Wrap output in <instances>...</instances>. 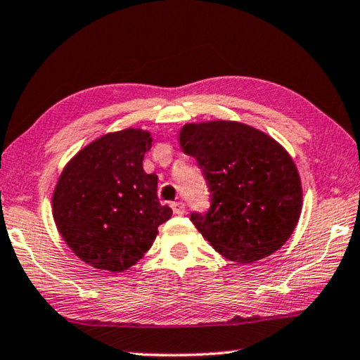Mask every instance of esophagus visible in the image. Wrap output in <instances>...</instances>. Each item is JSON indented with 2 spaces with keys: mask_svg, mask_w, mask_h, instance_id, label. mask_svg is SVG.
<instances>
[{
  "mask_svg": "<svg viewBox=\"0 0 360 360\" xmlns=\"http://www.w3.org/2000/svg\"><path fill=\"white\" fill-rule=\"evenodd\" d=\"M172 208H173V211H174V214H178V216H182V214H184V212H186V205L181 203V202L173 203Z\"/></svg>",
  "mask_w": 360,
  "mask_h": 360,
  "instance_id": "obj_1",
  "label": "esophagus"
}]
</instances>
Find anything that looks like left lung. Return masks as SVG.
Masks as SVG:
<instances>
[{
  "mask_svg": "<svg viewBox=\"0 0 360 360\" xmlns=\"http://www.w3.org/2000/svg\"><path fill=\"white\" fill-rule=\"evenodd\" d=\"M179 146L202 168L211 192L191 221L225 259L252 264L290 238L302 212V181L276 139L235 120L186 124Z\"/></svg>",
  "mask_w": 360,
  "mask_h": 360,
  "instance_id": "8db88e82",
  "label": "left lung"
}]
</instances>
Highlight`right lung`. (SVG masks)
Wrapping results in <instances>:
<instances>
[{"label":"right lung","mask_w":360,"mask_h":360,"mask_svg":"<svg viewBox=\"0 0 360 360\" xmlns=\"http://www.w3.org/2000/svg\"><path fill=\"white\" fill-rule=\"evenodd\" d=\"M150 131L125 129L89 143L66 163L52 193L58 233L79 259L111 273L149 251L173 211L157 197V174L143 169Z\"/></svg>","instance_id":"add662e5"}]
</instances>
